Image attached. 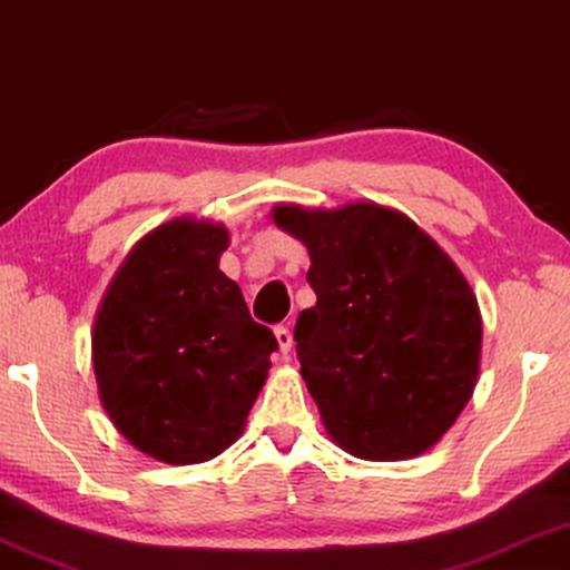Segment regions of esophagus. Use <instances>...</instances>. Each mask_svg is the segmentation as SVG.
<instances>
[{"label":"esophagus","mask_w":570,"mask_h":570,"mask_svg":"<svg viewBox=\"0 0 570 570\" xmlns=\"http://www.w3.org/2000/svg\"><path fill=\"white\" fill-rule=\"evenodd\" d=\"M275 340H277V345H279V353H283V355L291 353L293 334H291V330H287V326H275Z\"/></svg>","instance_id":"1"}]
</instances>
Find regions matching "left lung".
<instances>
[{"mask_svg":"<svg viewBox=\"0 0 570 570\" xmlns=\"http://www.w3.org/2000/svg\"><path fill=\"white\" fill-rule=\"evenodd\" d=\"M272 220L308 248L316 306L298 316L295 342L326 435L368 462L435 446L480 373L482 316L462 269L376 202L277 205Z\"/></svg>","mask_w":570,"mask_h":570,"instance_id":"1","label":"left lung"}]
</instances>
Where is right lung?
Segmentation results:
<instances>
[{"label": "right lung", "mask_w": 570, "mask_h": 570, "mask_svg": "<svg viewBox=\"0 0 570 570\" xmlns=\"http://www.w3.org/2000/svg\"><path fill=\"white\" fill-rule=\"evenodd\" d=\"M223 223L176 217L147 233L106 287L92 371L108 420L166 464L215 459L244 433L277 340L220 272Z\"/></svg>", "instance_id": "right-lung-1"}]
</instances>
